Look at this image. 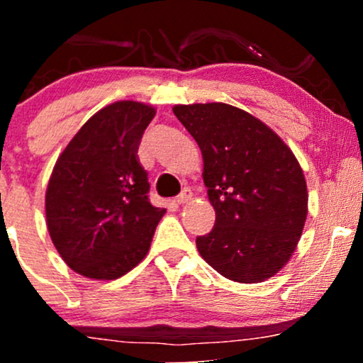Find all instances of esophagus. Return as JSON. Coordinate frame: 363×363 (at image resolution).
Listing matches in <instances>:
<instances>
[{
	"instance_id": "obj_1",
	"label": "esophagus",
	"mask_w": 363,
	"mask_h": 363,
	"mask_svg": "<svg viewBox=\"0 0 363 363\" xmlns=\"http://www.w3.org/2000/svg\"><path fill=\"white\" fill-rule=\"evenodd\" d=\"M191 198H193V193H191L189 187H184V189H182V193L176 198V201H177V205H184V203L189 201Z\"/></svg>"
}]
</instances>
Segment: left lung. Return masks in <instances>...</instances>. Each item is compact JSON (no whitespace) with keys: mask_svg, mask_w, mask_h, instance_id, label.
Masks as SVG:
<instances>
[{"mask_svg":"<svg viewBox=\"0 0 363 363\" xmlns=\"http://www.w3.org/2000/svg\"><path fill=\"white\" fill-rule=\"evenodd\" d=\"M174 114L203 153V181L215 227L196 247L211 268L239 283L277 274L301 240L307 184L273 129L222 102L176 106Z\"/></svg>","mask_w":363,"mask_h":363,"instance_id":"obj_1","label":"left lung"}]
</instances>
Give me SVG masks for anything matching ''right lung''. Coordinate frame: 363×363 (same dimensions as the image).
Listing matches in <instances>:
<instances>
[{"mask_svg":"<svg viewBox=\"0 0 363 363\" xmlns=\"http://www.w3.org/2000/svg\"><path fill=\"white\" fill-rule=\"evenodd\" d=\"M147 104L121 101L83 124L54 165L45 218L54 247L73 272L116 280L147 256L164 208L148 199V174L138 160Z\"/></svg>","mask_w":363,"mask_h":363,"instance_id":"obj_1","label":"right lung"}]
</instances>
